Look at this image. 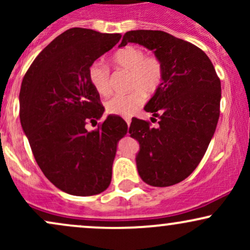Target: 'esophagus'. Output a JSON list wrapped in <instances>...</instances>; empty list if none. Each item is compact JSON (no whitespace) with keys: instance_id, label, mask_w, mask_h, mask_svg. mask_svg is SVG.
Wrapping results in <instances>:
<instances>
[{"instance_id":"esophagus-1","label":"esophagus","mask_w":250,"mask_h":250,"mask_svg":"<svg viewBox=\"0 0 250 250\" xmlns=\"http://www.w3.org/2000/svg\"><path fill=\"white\" fill-rule=\"evenodd\" d=\"M125 121L127 122V125H128V127H129V125H130V123H131V117L130 116H125Z\"/></svg>"}]
</instances>
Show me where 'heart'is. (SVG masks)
Here are the masks:
<instances>
[{
    "instance_id": "1",
    "label": "heart",
    "mask_w": 250,
    "mask_h": 250,
    "mask_svg": "<svg viewBox=\"0 0 250 250\" xmlns=\"http://www.w3.org/2000/svg\"><path fill=\"white\" fill-rule=\"evenodd\" d=\"M116 69L128 71L129 93L115 95L105 103V110L111 115L127 116L141 108L146 96L155 95L165 82V65L156 55H146L145 49L137 45H125L110 57ZM88 81L101 96L111 91L110 71L105 65L94 62L88 68Z\"/></svg>"
}]
</instances>
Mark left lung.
I'll use <instances>...</instances> for the list:
<instances>
[{"label": "left lung", "instance_id": "obj_1", "mask_svg": "<svg viewBox=\"0 0 250 250\" xmlns=\"http://www.w3.org/2000/svg\"><path fill=\"white\" fill-rule=\"evenodd\" d=\"M139 43L165 65V82L145 110L153 123L134 117L129 134L140 143L137 170L148 185H176L205 156L220 116L221 82L209 57L193 43L161 30H131L121 47Z\"/></svg>", "mask_w": 250, "mask_h": 250}]
</instances>
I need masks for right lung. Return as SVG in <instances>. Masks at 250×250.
I'll use <instances>...</instances> for the list:
<instances>
[{
    "label": "right lung",
    "mask_w": 250,
    "mask_h": 250,
    "mask_svg": "<svg viewBox=\"0 0 250 250\" xmlns=\"http://www.w3.org/2000/svg\"><path fill=\"white\" fill-rule=\"evenodd\" d=\"M120 34L71 28L31 63L20 91V120L37 165L55 187L91 196L109 187L117 143L128 125L101 120L104 107L88 81V68L119 43ZM98 125L89 132L86 125Z\"/></svg>",
    "instance_id": "right-lung-1"
}]
</instances>
